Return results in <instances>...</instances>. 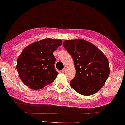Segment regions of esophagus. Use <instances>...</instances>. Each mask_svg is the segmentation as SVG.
I'll return each instance as SVG.
<instances>
[{
  "label": "esophagus",
  "instance_id": "1",
  "mask_svg": "<svg viewBox=\"0 0 125 125\" xmlns=\"http://www.w3.org/2000/svg\"><path fill=\"white\" fill-rule=\"evenodd\" d=\"M67 66H65L64 68V69H63L62 70V72H64V71L66 70V69H67Z\"/></svg>",
  "mask_w": 125,
  "mask_h": 125
}]
</instances>
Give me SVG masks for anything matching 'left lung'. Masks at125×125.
I'll list each match as a JSON object with an SVG mask.
<instances>
[{
  "label": "left lung",
  "instance_id": "left-lung-1",
  "mask_svg": "<svg viewBox=\"0 0 125 125\" xmlns=\"http://www.w3.org/2000/svg\"><path fill=\"white\" fill-rule=\"evenodd\" d=\"M63 46L72 56L76 69L70 86L83 95L95 94L110 75L106 56L95 45L83 39L66 40Z\"/></svg>",
  "mask_w": 125,
  "mask_h": 125
}]
</instances>
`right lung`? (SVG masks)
<instances>
[{
	"instance_id": "right-lung-1",
	"label": "right lung",
	"mask_w": 125,
	"mask_h": 125,
	"mask_svg": "<svg viewBox=\"0 0 125 125\" xmlns=\"http://www.w3.org/2000/svg\"><path fill=\"white\" fill-rule=\"evenodd\" d=\"M60 39H44L28 45L17 59V70L25 85L40 90L54 81L58 73L55 70L53 55L62 44Z\"/></svg>"
}]
</instances>
